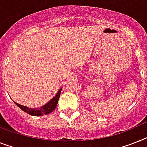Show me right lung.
I'll list each match as a JSON object with an SVG mask.
<instances>
[{"mask_svg": "<svg viewBox=\"0 0 147 147\" xmlns=\"http://www.w3.org/2000/svg\"><path fill=\"white\" fill-rule=\"evenodd\" d=\"M62 88L57 91V94L53 96V98L51 99V100L48 102H47L46 104L43 105L39 108H30V107H26V106H22L21 104H19L17 102H15L16 105L19 108H20L22 111H24L25 113H28L29 115H33V116H40L43 115H47L49 113H51V112H53L54 110L57 105L58 103V100H59V96L61 94Z\"/></svg>", "mask_w": 147, "mask_h": 147, "instance_id": "1", "label": "right lung"}]
</instances>
